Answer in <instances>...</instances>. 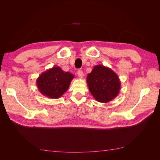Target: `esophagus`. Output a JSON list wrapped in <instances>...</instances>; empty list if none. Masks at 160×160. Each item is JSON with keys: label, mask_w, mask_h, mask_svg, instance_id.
Returning <instances> with one entry per match:
<instances>
[{"label": "esophagus", "mask_w": 160, "mask_h": 160, "mask_svg": "<svg viewBox=\"0 0 160 160\" xmlns=\"http://www.w3.org/2000/svg\"><path fill=\"white\" fill-rule=\"evenodd\" d=\"M77 75H78V76H79L80 79H83L84 77V74H83V72L82 71L79 70V71H77Z\"/></svg>", "instance_id": "34e87169"}]
</instances>
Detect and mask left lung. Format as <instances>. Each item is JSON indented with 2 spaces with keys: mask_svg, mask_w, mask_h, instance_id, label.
Wrapping results in <instances>:
<instances>
[{
  "mask_svg": "<svg viewBox=\"0 0 160 160\" xmlns=\"http://www.w3.org/2000/svg\"><path fill=\"white\" fill-rule=\"evenodd\" d=\"M87 83L91 95L97 101L108 103L117 97L121 88L118 75L109 67L95 65L87 76Z\"/></svg>",
  "mask_w": 160,
  "mask_h": 160,
  "instance_id": "obj_1",
  "label": "left lung"
}]
</instances>
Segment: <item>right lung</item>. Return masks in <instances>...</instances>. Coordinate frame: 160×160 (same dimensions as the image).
Returning <instances> with one entry per match:
<instances>
[{
    "label": "right lung",
    "mask_w": 160,
    "mask_h": 160,
    "mask_svg": "<svg viewBox=\"0 0 160 160\" xmlns=\"http://www.w3.org/2000/svg\"><path fill=\"white\" fill-rule=\"evenodd\" d=\"M74 75L62 71L59 67H53L39 75L36 83L42 95L51 99H58L69 89Z\"/></svg>",
    "instance_id": "1"
}]
</instances>
